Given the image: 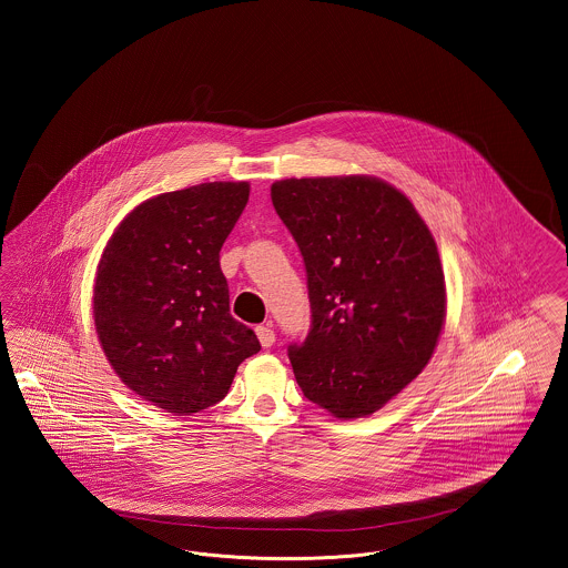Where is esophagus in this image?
I'll use <instances>...</instances> for the list:
<instances>
[{
	"instance_id": "esophagus-1",
	"label": "esophagus",
	"mask_w": 568,
	"mask_h": 568,
	"mask_svg": "<svg viewBox=\"0 0 568 568\" xmlns=\"http://www.w3.org/2000/svg\"><path fill=\"white\" fill-rule=\"evenodd\" d=\"M255 334H257V338H260V345L264 347V349H268L274 345V329H272L271 325H257L255 327Z\"/></svg>"
}]
</instances>
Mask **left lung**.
I'll list each match as a JSON object with an SVG mask.
<instances>
[{
	"mask_svg": "<svg viewBox=\"0 0 568 568\" xmlns=\"http://www.w3.org/2000/svg\"><path fill=\"white\" fill-rule=\"evenodd\" d=\"M271 195L308 281L313 325L290 347L297 385L338 419L373 415L426 368L445 325L433 232L377 176L285 179Z\"/></svg>",
	"mask_w": 568,
	"mask_h": 568,
	"instance_id": "left-lung-1",
	"label": "left lung"
}]
</instances>
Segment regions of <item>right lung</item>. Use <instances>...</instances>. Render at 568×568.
<instances>
[{"label": "right lung", "mask_w": 568, "mask_h": 568, "mask_svg": "<svg viewBox=\"0 0 568 568\" xmlns=\"http://www.w3.org/2000/svg\"><path fill=\"white\" fill-rule=\"evenodd\" d=\"M248 200V183L215 181L138 204L100 257L93 322L104 355L142 400L191 415L225 398L260 352L230 315L219 251Z\"/></svg>", "instance_id": "obj_1"}]
</instances>
